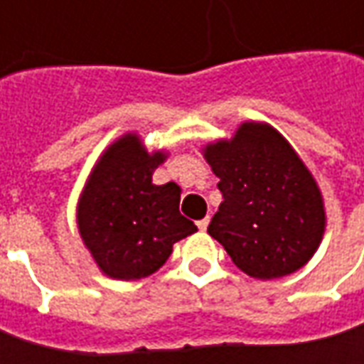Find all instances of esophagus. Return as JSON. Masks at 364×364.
<instances>
[{
    "label": "esophagus",
    "mask_w": 364,
    "mask_h": 364,
    "mask_svg": "<svg viewBox=\"0 0 364 364\" xmlns=\"http://www.w3.org/2000/svg\"><path fill=\"white\" fill-rule=\"evenodd\" d=\"M208 224H210V218H204V220H200V222H198V228H200V230H202V232H204V230H206L208 228Z\"/></svg>",
    "instance_id": "esophagus-1"
}]
</instances>
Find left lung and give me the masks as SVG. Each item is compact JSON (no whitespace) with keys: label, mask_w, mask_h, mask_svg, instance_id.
<instances>
[{"label":"left lung","mask_w":364,"mask_h":364,"mask_svg":"<svg viewBox=\"0 0 364 364\" xmlns=\"http://www.w3.org/2000/svg\"><path fill=\"white\" fill-rule=\"evenodd\" d=\"M202 154L224 196L208 234L254 279L301 269L319 250L327 214L317 180L287 139L267 122L245 120Z\"/></svg>","instance_id":"8db88e82"}]
</instances>
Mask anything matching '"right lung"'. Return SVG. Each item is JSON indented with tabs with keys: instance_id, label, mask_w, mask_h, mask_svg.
Segmentation results:
<instances>
[{
	"instance_id": "obj_1",
	"label": "right lung",
	"mask_w": 364,
	"mask_h": 364,
	"mask_svg": "<svg viewBox=\"0 0 364 364\" xmlns=\"http://www.w3.org/2000/svg\"><path fill=\"white\" fill-rule=\"evenodd\" d=\"M168 158L124 132L97 158L77 202V228L89 254L110 279L134 282L158 272L172 245L198 232L180 214V186L152 184Z\"/></svg>"
}]
</instances>
